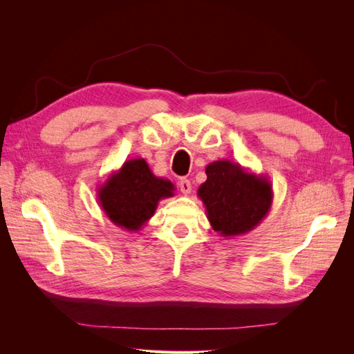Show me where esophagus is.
<instances>
[{"label":"esophagus","mask_w":354,"mask_h":354,"mask_svg":"<svg viewBox=\"0 0 354 354\" xmlns=\"http://www.w3.org/2000/svg\"><path fill=\"white\" fill-rule=\"evenodd\" d=\"M178 186H180V190H181V194H183V195H189V194H190V190H192V183H190V180H187V178H181V180H180V183H178Z\"/></svg>","instance_id":"obj_1"}]
</instances>
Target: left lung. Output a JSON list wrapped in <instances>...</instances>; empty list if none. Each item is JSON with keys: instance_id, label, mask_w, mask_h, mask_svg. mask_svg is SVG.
<instances>
[{"instance_id": "obj_1", "label": "left lung", "mask_w": 354, "mask_h": 354, "mask_svg": "<svg viewBox=\"0 0 354 354\" xmlns=\"http://www.w3.org/2000/svg\"><path fill=\"white\" fill-rule=\"evenodd\" d=\"M207 181L198 189L211 227L220 236L234 238L255 229L269 214L273 189L264 176L227 159L205 168Z\"/></svg>"}]
</instances>
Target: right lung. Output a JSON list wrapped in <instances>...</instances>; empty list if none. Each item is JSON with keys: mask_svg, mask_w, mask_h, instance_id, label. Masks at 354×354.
<instances>
[{"mask_svg": "<svg viewBox=\"0 0 354 354\" xmlns=\"http://www.w3.org/2000/svg\"><path fill=\"white\" fill-rule=\"evenodd\" d=\"M174 185L156 177L143 158L125 160L99 186L97 201L115 226L138 232L152 218L160 199L174 196Z\"/></svg>", "mask_w": 354, "mask_h": 354, "instance_id": "1", "label": "right lung"}]
</instances>
